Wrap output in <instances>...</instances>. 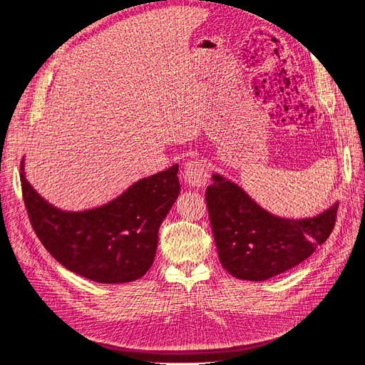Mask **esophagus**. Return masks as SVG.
Segmentation results:
<instances>
[{"instance_id":"esophagus-1","label":"esophagus","mask_w":365,"mask_h":365,"mask_svg":"<svg viewBox=\"0 0 365 365\" xmlns=\"http://www.w3.org/2000/svg\"><path fill=\"white\" fill-rule=\"evenodd\" d=\"M184 182L189 187H202L208 181V170L202 161H187L182 169Z\"/></svg>"}]
</instances>
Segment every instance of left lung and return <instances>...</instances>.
Instances as JSON below:
<instances>
[{
    "label": "left lung",
    "instance_id": "1",
    "mask_svg": "<svg viewBox=\"0 0 365 365\" xmlns=\"http://www.w3.org/2000/svg\"><path fill=\"white\" fill-rule=\"evenodd\" d=\"M207 187L219 260L240 280L263 282L306 260L335 225L338 202L314 217L286 219L262 208L236 182L215 173Z\"/></svg>",
    "mask_w": 365,
    "mask_h": 365
}]
</instances>
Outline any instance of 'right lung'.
<instances>
[{
  "label": "right lung",
  "instance_id": "1",
  "mask_svg": "<svg viewBox=\"0 0 365 365\" xmlns=\"http://www.w3.org/2000/svg\"><path fill=\"white\" fill-rule=\"evenodd\" d=\"M21 187L36 236L62 267L97 283L141 279L155 259L160 225L180 195L178 164L138 180L115 200L82 212L51 205L21 163Z\"/></svg>",
  "mask_w": 365,
  "mask_h": 365
}]
</instances>
